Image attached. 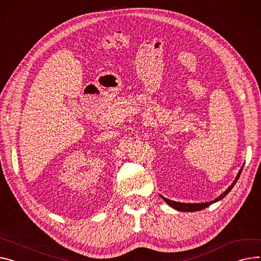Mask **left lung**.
Masks as SVG:
<instances>
[{
  "label": "left lung",
  "instance_id": "left-lung-1",
  "mask_svg": "<svg viewBox=\"0 0 261 261\" xmlns=\"http://www.w3.org/2000/svg\"><path fill=\"white\" fill-rule=\"evenodd\" d=\"M242 168L244 167H241V169L239 170V172H238V174H237V176H236V178H235V180L233 181V184L224 191V192L220 195V196H218L217 198H215L214 200H212V201H209V202H201V203H184V202H178V201H173V200H170V199H167L166 197H163L162 196V198L170 205V206H172L173 209H175V210H178V211H181V212H195V211H200V210H202V209H204V207H206V206H209V205H211L212 203H214V202H217V201H219V200H221L224 196H227V194L230 192V191L233 189V187L235 186V184L237 182V180H238V178H239V176H240V174H241V171H242Z\"/></svg>",
  "mask_w": 261,
  "mask_h": 261
}]
</instances>
